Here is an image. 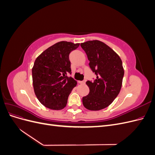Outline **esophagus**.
<instances>
[{"instance_id": "1", "label": "esophagus", "mask_w": 155, "mask_h": 155, "mask_svg": "<svg viewBox=\"0 0 155 155\" xmlns=\"http://www.w3.org/2000/svg\"><path fill=\"white\" fill-rule=\"evenodd\" d=\"M78 83H80V84H85V81H78Z\"/></svg>"}]
</instances>
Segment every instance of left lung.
I'll return each instance as SVG.
<instances>
[{"instance_id": "obj_1", "label": "left lung", "mask_w": 155, "mask_h": 155, "mask_svg": "<svg viewBox=\"0 0 155 155\" xmlns=\"http://www.w3.org/2000/svg\"><path fill=\"white\" fill-rule=\"evenodd\" d=\"M89 61V66L96 75L87 81L89 94L83 97V104L91 110H99L110 105L118 96L124 75L122 61L115 51L97 40L81 43Z\"/></svg>"}]
</instances>
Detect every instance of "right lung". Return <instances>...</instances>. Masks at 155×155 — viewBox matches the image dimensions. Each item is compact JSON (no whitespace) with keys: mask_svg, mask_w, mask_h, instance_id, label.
I'll list each match as a JSON object with an SVG mask.
<instances>
[{"mask_svg":"<svg viewBox=\"0 0 155 155\" xmlns=\"http://www.w3.org/2000/svg\"><path fill=\"white\" fill-rule=\"evenodd\" d=\"M79 46L61 41L45 50L35 59L32 68L33 86L37 99L46 107L61 110L77 81L68 77L71 74L69 54Z\"/></svg>","mask_w":155,"mask_h":155,"instance_id":"obj_1","label":"right lung"}]
</instances>
